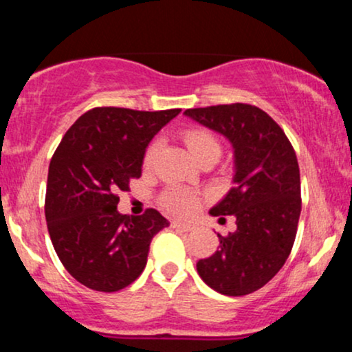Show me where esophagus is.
I'll return each mask as SVG.
<instances>
[{
    "mask_svg": "<svg viewBox=\"0 0 352 352\" xmlns=\"http://www.w3.org/2000/svg\"><path fill=\"white\" fill-rule=\"evenodd\" d=\"M170 227L175 228V230H180V232H192V230L195 228V227H193V225H190V223H182V221H172Z\"/></svg>",
    "mask_w": 352,
    "mask_h": 352,
    "instance_id": "esophagus-1",
    "label": "esophagus"
}]
</instances>
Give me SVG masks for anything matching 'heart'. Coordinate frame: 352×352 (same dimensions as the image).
Returning a JSON list of instances; mask_svg holds the SVG:
<instances>
[{
	"label": "heart",
	"instance_id": "b5f03b06",
	"mask_svg": "<svg viewBox=\"0 0 352 352\" xmlns=\"http://www.w3.org/2000/svg\"><path fill=\"white\" fill-rule=\"evenodd\" d=\"M184 140L190 148V152L193 153L197 160L201 159V157L208 155V153H217L220 157V142L217 140V137L212 134V132L205 131V129H190V131L184 132ZM160 148L159 140H153V142L148 145L147 151L144 153V167H151L153 159H155L157 152ZM200 197L199 193L192 192L188 188L182 187H168L165 188L160 195V205H162L164 210H167L172 215L179 217H188L199 208Z\"/></svg>",
	"mask_w": 352,
	"mask_h": 352
}]
</instances>
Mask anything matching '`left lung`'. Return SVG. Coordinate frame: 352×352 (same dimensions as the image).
<instances>
[{"label": "left lung", "instance_id": "left-lung-1", "mask_svg": "<svg viewBox=\"0 0 352 352\" xmlns=\"http://www.w3.org/2000/svg\"><path fill=\"white\" fill-rule=\"evenodd\" d=\"M185 116L223 134L235 148V185L210 213L233 215L236 230L218 235L220 246L199 260L197 272L215 292L245 296L272 280L292 253L301 213L296 152L256 106L220 104L187 109Z\"/></svg>", "mask_w": 352, "mask_h": 352}]
</instances>
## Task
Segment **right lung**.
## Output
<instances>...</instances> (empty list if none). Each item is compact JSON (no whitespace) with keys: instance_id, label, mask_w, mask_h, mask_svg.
Returning <instances> with one entry per match:
<instances>
[{"instance_id":"obj_1","label":"right lung","mask_w":352,"mask_h":352,"mask_svg":"<svg viewBox=\"0 0 352 352\" xmlns=\"http://www.w3.org/2000/svg\"><path fill=\"white\" fill-rule=\"evenodd\" d=\"M180 109L94 107L71 125L47 172L44 212L60 263L80 285L112 293L147 265L152 238L168 227L155 208L117 212V192L142 173L145 147Z\"/></svg>"}]
</instances>
